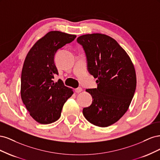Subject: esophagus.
Returning a JSON list of instances; mask_svg holds the SVG:
<instances>
[{"mask_svg": "<svg viewBox=\"0 0 160 160\" xmlns=\"http://www.w3.org/2000/svg\"><path fill=\"white\" fill-rule=\"evenodd\" d=\"M82 90H83V89H82V88H77V89H75V92H76V93H80V92H81L82 91Z\"/></svg>", "mask_w": 160, "mask_h": 160, "instance_id": "esophagus-1", "label": "esophagus"}]
</instances>
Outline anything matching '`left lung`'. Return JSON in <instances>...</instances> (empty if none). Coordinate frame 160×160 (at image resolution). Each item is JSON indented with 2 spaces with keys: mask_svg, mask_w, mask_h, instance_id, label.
I'll return each mask as SVG.
<instances>
[{
  "mask_svg": "<svg viewBox=\"0 0 160 160\" xmlns=\"http://www.w3.org/2000/svg\"><path fill=\"white\" fill-rule=\"evenodd\" d=\"M88 69L97 78L98 88L88 89L93 98L83 114L91 123L101 128L117 122L128 111L136 88V74L128 53L113 38L104 34L81 35Z\"/></svg>",
  "mask_w": 160,
  "mask_h": 160,
  "instance_id": "obj_1",
  "label": "left lung"
}]
</instances>
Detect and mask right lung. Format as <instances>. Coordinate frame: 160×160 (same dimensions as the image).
<instances>
[{"label": "right lung", "mask_w": 160, "mask_h": 160, "mask_svg": "<svg viewBox=\"0 0 160 160\" xmlns=\"http://www.w3.org/2000/svg\"><path fill=\"white\" fill-rule=\"evenodd\" d=\"M75 38V35L50 31L35 42L25 58L21 73V99L30 115L41 124L59 119L63 105L73 94L61 79L54 83L52 79L59 74L54 62L57 51Z\"/></svg>", "instance_id": "right-lung-1"}]
</instances>
